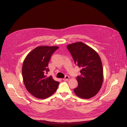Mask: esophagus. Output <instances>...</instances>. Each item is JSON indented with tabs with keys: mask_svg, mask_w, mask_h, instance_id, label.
<instances>
[{
	"mask_svg": "<svg viewBox=\"0 0 127 127\" xmlns=\"http://www.w3.org/2000/svg\"><path fill=\"white\" fill-rule=\"evenodd\" d=\"M69 79V76H68V75H65V77L63 79V80H64V81H67V80H68Z\"/></svg>",
	"mask_w": 127,
	"mask_h": 127,
	"instance_id": "1",
	"label": "esophagus"
}]
</instances>
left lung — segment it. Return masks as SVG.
Returning <instances> with one entry per match:
<instances>
[{"mask_svg":"<svg viewBox=\"0 0 127 127\" xmlns=\"http://www.w3.org/2000/svg\"><path fill=\"white\" fill-rule=\"evenodd\" d=\"M75 64L80 70L77 80L78 86L74 92L78 97L88 99L96 95L103 84V69L102 61L96 51L82 42L69 44L67 46Z\"/></svg>","mask_w":127,"mask_h":127,"instance_id":"8db88e82","label":"left lung"}]
</instances>
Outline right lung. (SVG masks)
<instances>
[{
    "instance_id": "add662e5",
    "label": "right lung",
    "mask_w": 127,
    "mask_h": 127,
    "mask_svg": "<svg viewBox=\"0 0 127 127\" xmlns=\"http://www.w3.org/2000/svg\"><path fill=\"white\" fill-rule=\"evenodd\" d=\"M59 48L57 46H40L30 52L25 57L22 73L25 88L35 97L46 98L57 90L59 82L52 76L47 77L48 63L52 54Z\"/></svg>"
}]
</instances>
